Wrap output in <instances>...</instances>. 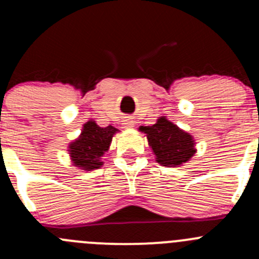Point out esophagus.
<instances>
[{
  "mask_svg": "<svg viewBox=\"0 0 259 259\" xmlns=\"http://www.w3.org/2000/svg\"><path fill=\"white\" fill-rule=\"evenodd\" d=\"M134 124H135L134 120H132V119H126V120H125V122H124V125L126 127H133V126H134Z\"/></svg>",
  "mask_w": 259,
  "mask_h": 259,
  "instance_id": "esophagus-1",
  "label": "esophagus"
}]
</instances>
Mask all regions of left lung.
Instances as JSON below:
<instances>
[{
    "label": "left lung",
    "instance_id": "1",
    "mask_svg": "<svg viewBox=\"0 0 259 259\" xmlns=\"http://www.w3.org/2000/svg\"><path fill=\"white\" fill-rule=\"evenodd\" d=\"M139 130L146 134L149 146L153 149L156 161L163 166L176 168L183 165L197 151L192 135L165 116L159 117L151 126H140Z\"/></svg>",
    "mask_w": 259,
    "mask_h": 259
}]
</instances>
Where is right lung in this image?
Wrapping results in <instances>:
<instances>
[{
    "label": "right lung",
    "mask_w": 259,
    "mask_h": 259,
    "mask_svg": "<svg viewBox=\"0 0 259 259\" xmlns=\"http://www.w3.org/2000/svg\"><path fill=\"white\" fill-rule=\"evenodd\" d=\"M116 127H101L90 120L83 124L80 137L69 145V154L72 164L82 170H94L103 165L101 156L109 150Z\"/></svg>",
    "instance_id": "add662e5"
}]
</instances>
